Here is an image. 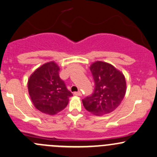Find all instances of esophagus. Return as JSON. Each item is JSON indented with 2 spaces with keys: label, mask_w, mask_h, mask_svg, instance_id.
Instances as JSON below:
<instances>
[{
  "label": "esophagus",
  "mask_w": 157,
  "mask_h": 157,
  "mask_svg": "<svg viewBox=\"0 0 157 157\" xmlns=\"http://www.w3.org/2000/svg\"><path fill=\"white\" fill-rule=\"evenodd\" d=\"M74 95H77V96H80V95H82V93L80 91H79V92H74Z\"/></svg>",
  "instance_id": "esophagus-1"
}]
</instances>
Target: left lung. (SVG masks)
Wrapping results in <instances>:
<instances>
[{
    "instance_id": "8db88e82",
    "label": "left lung",
    "mask_w": 157,
    "mask_h": 157,
    "mask_svg": "<svg viewBox=\"0 0 157 157\" xmlns=\"http://www.w3.org/2000/svg\"><path fill=\"white\" fill-rule=\"evenodd\" d=\"M95 82L91 95L82 100L86 110L95 115L113 111L120 105L126 90L124 75L106 62H94L90 67Z\"/></svg>"
}]
</instances>
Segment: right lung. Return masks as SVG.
<instances>
[{"label": "right lung", "instance_id": "1", "mask_svg": "<svg viewBox=\"0 0 157 157\" xmlns=\"http://www.w3.org/2000/svg\"><path fill=\"white\" fill-rule=\"evenodd\" d=\"M59 67L54 62L38 67L31 75L28 88L34 107L40 111L54 115L68 104L71 93L59 77Z\"/></svg>", "mask_w": 157, "mask_h": 157}]
</instances>
